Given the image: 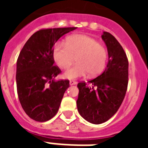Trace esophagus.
Returning <instances> with one entry per match:
<instances>
[{"label": "esophagus", "mask_w": 148, "mask_h": 148, "mask_svg": "<svg viewBox=\"0 0 148 148\" xmlns=\"http://www.w3.org/2000/svg\"><path fill=\"white\" fill-rule=\"evenodd\" d=\"M77 84V82L74 80H71L70 81V85L71 86H73V85H76Z\"/></svg>", "instance_id": "1"}]
</instances>
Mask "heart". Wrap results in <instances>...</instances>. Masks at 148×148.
<instances>
[{
	"mask_svg": "<svg viewBox=\"0 0 148 148\" xmlns=\"http://www.w3.org/2000/svg\"><path fill=\"white\" fill-rule=\"evenodd\" d=\"M53 59L62 69H66L74 60L77 63L65 72L64 77L75 79L89 74H100L106 68L108 51L96 39L86 35H74L66 38L65 43L57 42L52 51Z\"/></svg>",
	"mask_w": 148,
	"mask_h": 148,
	"instance_id": "obj_1",
	"label": "heart"
}]
</instances>
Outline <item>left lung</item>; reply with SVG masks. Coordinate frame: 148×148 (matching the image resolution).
<instances>
[{
  "mask_svg": "<svg viewBox=\"0 0 148 148\" xmlns=\"http://www.w3.org/2000/svg\"><path fill=\"white\" fill-rule=\"evenodd\" d=\"M101 38L109 54L106 70L88 84L86 82L77 84L78 112L85 120L94 124L106 122L117 112L128 83V60L124 49L109 32H104Z\"/></svg>",
  "mask_w": 148,
  "mask_h": 148,
  "instance_id": "8db88e82",
  "label": "left lung"
}]
</instances>
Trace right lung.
<instances>
[{"label": "right lung", "mask_w": 148, "mask_h": 148, "mask_svg": "<svg viewBox=\"0 0 148 148\" xmlns=\"http://www.w3.org/2000/svg\"><path fill=\"white\" fill-rule=\"evenodd\" d=\"M72 27L37 31L20 52L16 62V88L22 108L34 121L45 122L54 117L70 86L69 80L55 81L61 70L54 66L53 46Z\"/></svg>", "instance_id": "add662e5"}]
</instances>
